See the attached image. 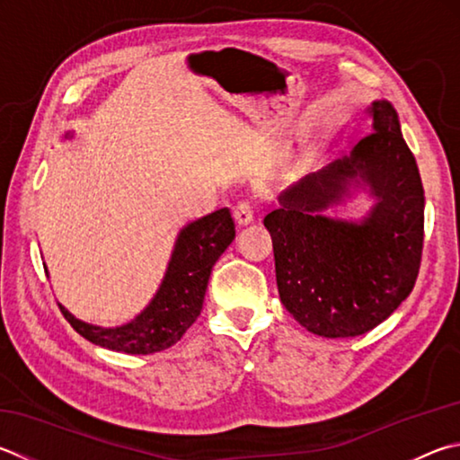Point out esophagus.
Listing matches in <instances>:
<instances>
[{
    "label": "esophagus",
    "mask_w": 460,
    "mask_h": 460,
    "mask_svg": "<svg viewBox=\"0 0 460 460\" xmlns=\"http://www.w3.org/2000/svg\"><path fill=\"white\" fill-rule=\"evenodd\" d=\"M233 215H235V221L239 225H247L253 221V205L249 201H239L233 208Z\"/></svg>",
    "instance_id": "obj_1"
}]
</instances>
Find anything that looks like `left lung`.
<instances>
[{"label": "left lung", "instance_id": "1", "mask_svg": "<svg viewBox=\"0 0 460 460\" xmlns=\"http://www.w3.org/2000/svg\"><path fill=\"white\" fill-rule=\"evenodd\" d=\"M372 135L349 156L305 174L265 215L281 304L307 332L354 338L382 323L411 296L424 241V189L388 100L368 108ZM376 203L362 222L325 217L351 185Z\"/></svg>", "mask_w": 460, "mask_h": 460}]
</instances>
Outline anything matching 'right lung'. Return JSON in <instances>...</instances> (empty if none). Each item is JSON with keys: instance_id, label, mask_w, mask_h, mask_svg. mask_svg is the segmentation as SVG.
<instances>
[{"instance_id": "right-lung-1", "label": "right lung", "mask_w": 460, "mask_h": 460, "mask_svg": "<svg viewBox=\"0 0 460 460\" xmlns=\"http://www.w3.org/2000/svg\"><path fill=\"white\" fill-rule=\"evenodd\" d=\"M233 239L235 223L227 207L185 225L174 241L169 267L155 297L128 323L100 328L76 320L64 305L60 310L72 328L92 344L122 354L161 352L177 344L201 314L208 275Z\"/></svg>"}]
</instances>
